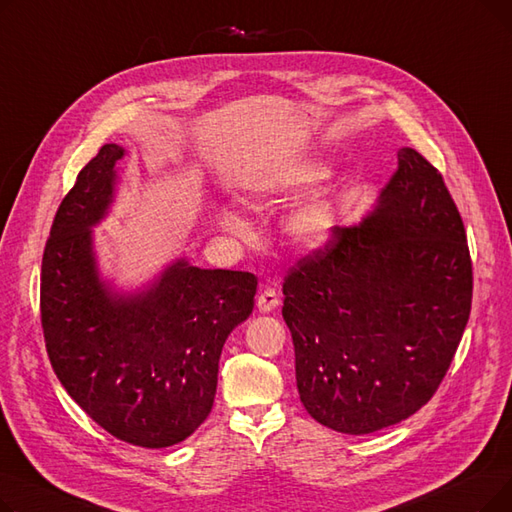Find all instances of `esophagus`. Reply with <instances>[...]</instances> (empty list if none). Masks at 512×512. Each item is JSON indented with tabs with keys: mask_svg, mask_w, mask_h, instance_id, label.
Here are the masks:
<instances>
[{
	"mask_svg": "<svg viewBox=\"0 0 512 512\" xmlns=\"http://www.w3.org/2000/svg\"><path fill=\"white\" fill-rule=\"evenodd\" d=\"M280 305V297L274 288H265L257 297V307L261 313H270Z\"/></svg>",
	"mask_w": 512,
	"mask_h": 512,
	"instance_id": "34e87169",
	"label": "esophagus"
}]
</instances>
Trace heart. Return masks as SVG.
Here are the masks:
<instances>
[{"label":"heart","mask_w":512,"mask_h":512,"mask_svg":"<svg viewBox=\"0 0 512 512\" xmlns=\"http://www.w3.org/2000/svg\"><path fill=\"white\" fill-rule=\"evenodd\" d=\"M328 176H330L328 164H324V161L319 159H309L299 166L290 168L288 172L280 174L278 178L270 180L267 184H263L261 197L270 201H284L290 197H297L309 191V188H313L315 184H319L321 180H326ZM338 211H340V201L336 195L332 193L317 195L288 213V218L284 222V232L292 242H297L301 247H307V249L319 247L332 236L338 224ZM218 222L226 232L234 236H245L251 230L249 222L232 209H224L218 215Z\"/></svg>","instance_id":"b5f03b06"}]
</instances>
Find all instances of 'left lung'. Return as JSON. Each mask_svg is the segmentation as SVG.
<instances>
[{"instance_id":"obj_1","label":"left lung","mask_w":512,"mask_h":512,"mask_svg":"<svg viewBox=\"0 0 512 512\" xmlns=\"http://www.w3.org/2000/svg\"><path fill=\"white\" fill-rule=\"evenodd\" d=\"M307 413L363 436L417 413L442 384L471 313L467 234L442 174L415 149L359 226H336L284 278Z\"/></svg>"}]
</instances>
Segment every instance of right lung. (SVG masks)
Instances as JSON below:
<instances>
[{
  "label": "right lung",
  "instance_id": "add662e5",
  "mask_svg": "<svg viewBox=\"0 0 512 512\" xmlns=\"http://www.w3.org/2000/svg\"><path fill=\"white\" fill-rule=\"evenodd\" d=\"M120 145H103L62 199L41 263V326L58 380L114 438L166 448L207 419L226 338L255 305L251 272L184 259L137 294L99 280L91 228L114 199Z\"/></svg>",
  "mask_w": 512,
  "mask_h": 512
}]
</instances>
